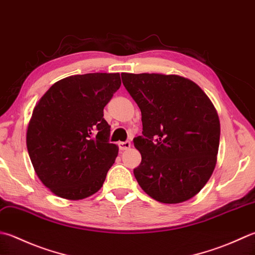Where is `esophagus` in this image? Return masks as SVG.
Masks as SVG:
<instances>
[{
    "instance_id": "obj_1",
    "label": "esophagus",
    "mask_w": 255,
    "mask_h": 255,
    "mask_svg": "<svg viewBox=\"0 0 255 255\" xmlns=\"http://www.w3.org/2000/svg\"><path fill=\"white\" fill-rule=\"evenodd\" d=\"M118 146H119V149H121V150H127V149L130 148L131 144L129 141H124V142H119Z\"/></svg>"
}]
</instances>
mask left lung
Wrapping results in <instances>:
<instances>
[{
	"label": "left lung",
	"mask_w": 255,
	"mask_h": 255,
	"mask_svg": "<svg viewBox=\"0 0 255 255\" xmlns=\"http://www.w3.org/2000/svg\"><path fill=\"white\" fill-rule=\"evenodd\" d=\"M141 112L142 136L133 139L141 163L139 186L162 203H181L206 186L216 168L220 121L198 85L179 75L122 74Z\"/></svg>",
	"instance_id": "obj_1"
}]
</instances>
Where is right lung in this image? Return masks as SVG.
<instances>
[{
    "label": "right lung",
    "instance_id": "obj_1",
    "mask_svg": "<svg viewBox=\"0 0 255 255\" xmlns=\"http://www.w3.org/2000/svg\"><path fill=\"white\" fill-rule=\"evenodd\" d=\"M119 73L73 75L52 85L33 109L26 146L39 180L54 194L82 200L103 187L118 154L104 107Z\"/></svg>",
    "mask_w": 255,
    "mask_h": 255
}]
</instances>
